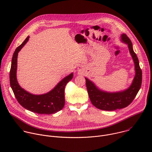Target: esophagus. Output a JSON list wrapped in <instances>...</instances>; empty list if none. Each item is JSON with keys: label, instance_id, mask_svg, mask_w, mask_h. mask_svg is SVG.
Instances as JSON below:
<instances>
[{"label": "esophagus", "instance_id": "34e87169", "mask_svg": "<svg viewBox=\"0 0 152 152\" xmlns=\"http://www.w3.org/2000/svg\"><path fill=\"white\" fill-rule=\"evenodd\" d=\"M78 70H79V72H81V70L80 68H78Z\"/></svg>", "mask_w": 152, "mask_h": 152}]
</instances>
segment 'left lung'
<instances>
[{
	"label": "left lung",
	"mask_w": 152,
	"mask_h": 152,
	"mask_svg": "<svg viewBox=\"0 0 152 152\" xmlns=\"http://www.w3.org/2000/svg\"><path fill=\"white\" fill-rule=\"evenodd\" d=\"M121 39L127 45L135 64V76L129 88L122 91L108 93L99 89L93 82L85 77L90 99L95 107L101 110L114 111L127 107L134 100L141 86L142 71L137 56L133 50L132 42L125 34L121 35Z\"/></svg>",
	"instance_id": "1"
}]
</instances>
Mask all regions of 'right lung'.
<instances>
[{
	"mask_svg": "<svg viewBox=\"0 0 152 152\" xmlns=\"http://www.w3.org/2000/svg\"><path fill=\"white\" fill-rule=\"evenodd\" d=\"M26 39L15 49L12 58L10 72L11 87L18 102L27 110L39 114H52L61 110L65 104L64 89L66 84L72 79L73 73L64 77L55 87L48 93L34 95L20 87L16 76L18 53L29 40Z\"/></svg>",
	"mask_w": 152,
	"mask_h": 152,
	"instance_id": "right-lung-1",
	"label": "right lung"
}]
</instances>
